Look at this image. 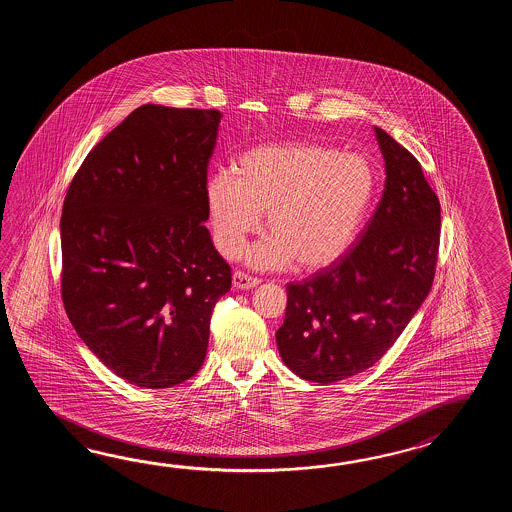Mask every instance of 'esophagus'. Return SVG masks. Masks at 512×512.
I'll list each match as a JSON object with an SVG mask.
<instances>
[{
  "label": "esophagus",
  "mask_w": 512,
  "mask_h": 512,
  "mask_svg": "<svg viewBox=\"0 0 512 512\" xmlns=\"http://www.w3.org/2000/svg\"><path fill=\"white\" fill-rule=\"evenodd\" d=\"M258 283H260L258 278L249 276V274H245V272L236 271L232 274V287H234V289H252V287H256Z\"/></svg>",
  "instance_id": "34e87169"
}]
</instances>
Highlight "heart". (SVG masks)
I'll list each match as a JSON object with an SVG mask.
<instances>
[{"label":"heart","mask_w":512,"mask_h":512,"mask_svg":"<svg viewBox=\"0 0 512 512\" xmlns=\"http://www.w3.org/2000/svg\"><path fill=\"white\" fill-rule=\"evenodd\" d=\"M377 177L360 153L313 142L263 144L243 153L234 175L208 179L207 208L218 251L234 258L261 227L271 238L247 260L261 269H322L342 258L368 218Z\"/></svg>","instance_id":"1"}]
</instances>
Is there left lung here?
<instances>
[{"label":"left lung","mask_w":512,"mask_h":512,"mask_svg":"<svg viewBox=\"0 0 512 512\" xmlns=\"http://www.w3.org/2000/svg\"><path fill=\"white\" fill-rule=\"evenodd\" d=\"M386 183L359 241L304 282L287 285L276 344L305 381H342L392 348L434 282L441 207L412 153L375 128Z\"/></svg>","instance_id":"1"}]
</instances>
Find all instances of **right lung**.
I'll use <instances>...</instances> for the list:
<instances>
[{
	"label": "right lung",
	"instance_id": "1",
	"mask_svg": "<svg viewBox=\"0 0 512 512\" xmlns=\"http://www.w3.org/2000/svg\"><path fill=\"white\" fill-rule=\"evenodd\" d=\"M221 113L144 104L87 153L60 219L62 300L78 337L117 377L170 388L207 355L230 291L208 219Z\"/></svg>",
	"mask_w": 512,
	"mask_h": 512
}]
</instances>
